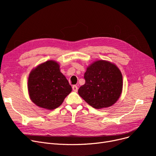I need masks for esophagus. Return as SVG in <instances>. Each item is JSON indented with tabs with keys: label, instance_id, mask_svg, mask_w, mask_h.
<instances>
[{
	"label": "esophagus",
	"instance_id": "34e87169",
	"mask_svg": "<svg viewBox=\"0 0 156 156\" xmlns=\"http://www.w3.org/2000/svg\"><path fill=\"white\" fill-rule=\"evenodd\" d=\"M72 89H73V90L74 91V92H77V90H78V87H77L76 85H73V87H72Z\"/></svg>",
	"mask_w": 156,
	"mask_h": 156
}]
</instances>
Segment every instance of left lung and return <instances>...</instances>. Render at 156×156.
Instances as JSON below:
<instances>
[{"label":"left lung","instance_id":"obj_1","mask_svg":"<svg viewBox=\"0 0 156 156\" xmlns=\"http://www.w3.org/2000/svg\"><path fill=\"white\" fill-rule=\"evenodd\" d=\"M85 84L79 95L95 109L108 108L119 99L122 90V76L115 64L98 60L89 65L84 73Z\"/></svg>","mask_w":156,"mask_h":156}]
</instances>
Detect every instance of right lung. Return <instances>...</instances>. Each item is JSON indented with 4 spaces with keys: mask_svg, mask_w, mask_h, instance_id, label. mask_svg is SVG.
<instances>
[{
    "mask_svg": "<svg viewBox=\"0 0 156 156\" xmlns=\"http://www.w3.org/2000/svg\"><path fill=\"white\" fill-rule=\"evenodd\" d=\"M31 101L42 108L53 110L63 103L72 88L55 61H47L32 69L28 80Z\"/></svg>",
    "mask_w": 156,
    "mask_h": 156,
    "instance_id": "add662e5",
    "label": "right lung"
}]
</instances>
